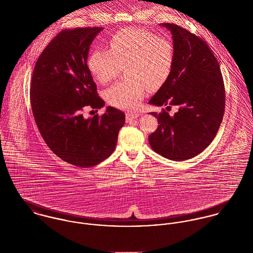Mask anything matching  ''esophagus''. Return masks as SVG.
Returning a JSON list of instances; mask_svg holds the SVG:
<instances>
[{"label": "esophagus", "instance_id": "obj_1", "mask_svg": "<svg viewBox=\"0 0 253 253\" xmlns=\"http://www.w3.org/2000/svg\"><path fill=\"white\" fill-rule=\"evenodd\" d=\"M138 116H139V114H137V113L127 112V113L126 114V122L128 123V122H130V121H132V120L136 119Z\"/></svg>", "mask_w": 253, "mask_h": 253}]
</instances>
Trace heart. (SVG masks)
<instances>
[{
    "mask_svg": "<svg viewBox=\"0 0 253 253\" xmlns=\"http://www.w3.org/2000/svg\"><path fill=\"white\" fill-rule=\"evenodd\" d=\"M109 50L95 49L87 59L89 72L101 84L116 79L123 68L128 80L112 85L105 93L110 105L137 108L147 87L155 90L169 79L174 63L170 40L141 28L123 29L110 38Z\"/></svg>",
    "mask_w": 253,
    "mask_h": 253,
    "instance_id": "1",
    "label": "heart"
}]
</instances>
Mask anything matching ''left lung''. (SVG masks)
I'll return each mask as SVG.
<instances>
[{"label":"left lung","instance_id":"1","mask_svg":"<svg viewBox=\"0 0 253 253\" xmlns=\"http://www.w3.org/2000/svg\"><path fill=\"white\" fill-rule=\"evenodd\" d=\"M162 25L172 34L174 63L149 103L179 109L173 117L165 109L150 113L160 126L148 139L156 153L180 162L202 153L215 137L225 110V87L219 63L204 40L177 24Z\"/></svg>","mask_w":253,"mask_h":253}]
</instances>
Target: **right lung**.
Instances as JSON below:
<instances>
[{"instance_id":"add662e5","label":"right lung","mask_w":253,"mask_h":253,"mask_svg":"<svg viewBox=\"0 0 253 253\" xmlns=\"http://www.w3.org/2000/svg\"><path fill=\"white\" fill-rule=\"evenodd\" d=\"M102 27L63 29L45 46L32 75L30 99L38 129L48 148L79 168L96 166L114 152L125 114L107 107L84 119L85 109L102 108L87 67L89 45Z\"/></svg>"}]
</instances>
